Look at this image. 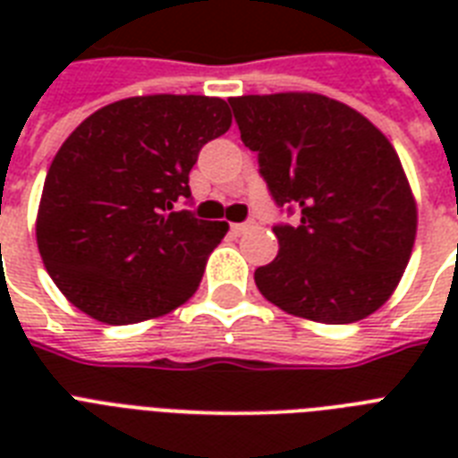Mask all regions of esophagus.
<instances>
[{"mask_svg":"<svg viewBox=\"0 0 458 458\" xmlns=\"http://www.w3.org/2000/svg\"><path fill=\"white\" fill-rule=\"evenodd\" d=\"M230 228H233V233H235V235H242V233H247V230H250V228H254V223H251V221H247V223H233Z\"/></svg>","mask_w":458,"mask_h":458,"instance_id":"1","label":"esophagus"}]
</instances>
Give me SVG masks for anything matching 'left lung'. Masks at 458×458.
<instances>
[{"label": "left lung", "instance_id": "left-lung-1", "mask_svg": "<svg viewBox=\"0 0 458 458\" xmlns=\"http://www.w3.org/2000/svg\"><path fill=\"white\" fill-rule=\"evenodd\" d=\"M278 207V257L254 271L266 300L316 323H354L397 290L419 208L394 147L369 118L316 92L230 97Z\"/></svg>", "mask_w": 458, "mask_h": 458}]
</instances>
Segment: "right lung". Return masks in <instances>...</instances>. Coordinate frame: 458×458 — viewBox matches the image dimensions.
Wrapping results in <instances>:
<instances>
[{"mask_svg": "<svg viewBox=\"0 0 458 458\" xmlns=\"http://www.w3.org/2000/svg\"><path fill=\"white\" fill-rule=\"evenodd\" d=\"M225 99L142 95L88 116L54 157L35 235L54 285L106 326L185 304L228 223L175 211L208 140L228 132Z\"/></svg>", "mask_w": 458, "mask_h": 458, "instance_id": "1", "label": "right lung"}]
</instances>
